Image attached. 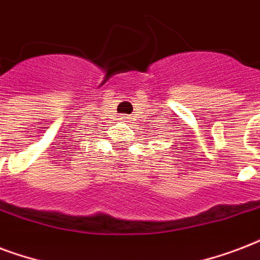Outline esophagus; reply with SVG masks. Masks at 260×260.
Segmentation results:
<instances>
[{
	"label": "esophagus",
	"mask_w": 260,
	"mask_h": 260,
	"mask_svg": "<svg viewBox=\"0 0 260 260\" xmlns=\"http://www.w3.org/2000/svg\"><path fill=\"white\" fill-rule=\"evenodd\" d=\"M121 118H122V120H125V118H126V117H125V116H122V117H121Z\"/></svg>",
	"instance_id": "1"
}]
</instances>
